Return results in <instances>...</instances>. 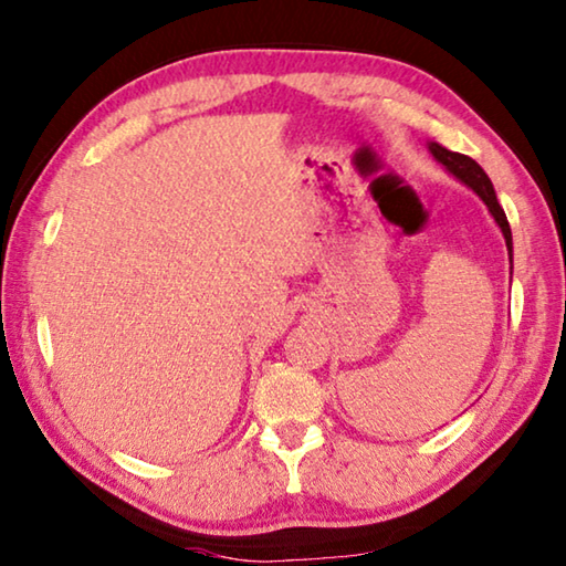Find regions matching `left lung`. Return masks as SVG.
I'll use <instances>...</instances> for the list:
<instances>
[{"mask_svg": "<svg viewBox=\"0 0 566 566\" xmlns=\"http://www.w3.org/2000/svg\"><path fill=\"white\" fill-rule=\"evenodd\" d=\"M427 149L432 151V157L449 171V175L472 189L474 195L486 205V209H490V214L494 217L496 227L502 229L504 242H506V252H510V264H512V229H510V222H506V214H504L502 205L496 202V191L492 187V179L486 177V171L479 167L472 157L459 155V151H449L447 147L437 145V142H427Z\"/></svg>", "mask_w": 566, "mask_h": 566, "instance_id": "8db88e82", "label": "left lung"}]
</instances>
